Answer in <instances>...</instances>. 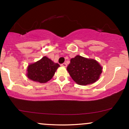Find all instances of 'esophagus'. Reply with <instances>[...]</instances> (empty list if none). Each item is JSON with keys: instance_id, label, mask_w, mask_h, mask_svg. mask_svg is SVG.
<instances>
[{"instance_id": "esophagus-1", "label": "esophagus", "mask_w": 129, "mask_h": 129, "mask_svg": "<svg viewBox=\"0 0 129 129\" xmlns=\"http://www.w3.org/2000/svg\"><path fill=\"white\" fill-rule=\"evenodd\" d=\"M60 66L63 67H67V63H62V64L60 65Z\"/></svg>"}]
</instances>
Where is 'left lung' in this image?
I'll return each instance as SVG.
<instances>
[{"mask_svg":"<svg viewBox=\"0 0 129 129\" xmlns=\"http://www.w3.org/2000/svg\"><path fill=\"white\" fill-rule=\"evenodd\" d=\"M67 70L76 84L86 85L93 84L99 79L103 67L95 59L77 55L71 59Z\"/></svg>","mask_w":129,"mask_h":129,"instance_id":"8db88e82","label":"left lung"}]
</instances>
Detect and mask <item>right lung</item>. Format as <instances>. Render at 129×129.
I'll return each instance as SVG.
<instances>
[{
    "mask_svg": "<svg viewBox=\"0 0 129 129\" xmlns=\"http://www.w3.org/2000/svg\"><path fill=\"white\" fill-rule=\"evenodd\" d=\"M59 67L58 63H54L47 56H44L36 62L28 66L26 76L35 82L45 83L53 78Z\"/></svg>",
    "mask_w": 129,
    "mask_h": 129,
    "instance_id": "1",
    "label": "right lung"
}]
</instances>
